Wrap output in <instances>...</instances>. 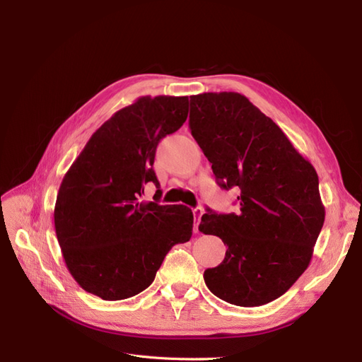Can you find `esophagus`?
Masks as SVG:
<instances>
[{
  "instance_id": "1",
  "label": "esophagus",
  "mask_w": 362,
  "mask_h": 362,
  "mask_svg": "<svg viewBox=\"0 0 362 362\" xmlns=\"http://www.w3.org/2000/svg\"><path fill=\"white\" fill-rule=\"evenodd\" d=\"M202 213H204V208H202V206H196V208H193V214H194V217H196V222H194V226H193V231H194V233H198V231H199L198 225H199V218H201Z\"/></svg>"
}]
</instances>
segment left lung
I'll use <instances>...</instances> for the list:
<instances>
[{"instance_id":"1","label":"left lung","mask_w":362,"mask_h":362,"mask_svg":"<svg viewBox=\"0 0 362 362\" xmlns=\"http://www.w3.org/2000/svg\"><path fill=\"white\" fill-rule=\"evenodd\" d=\"M189 127L217 184L240 190L237 214L206 208L201 218L199 231L228 246L221 264L204 272L206 287L237 306L278 299L308 267L325 222L315 169L240 93L190 96Z\"/></svg>"}]
</instances>
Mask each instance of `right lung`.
Masks as SVG:
<instances>
[{"instance_id": "add662e5", "label": "right lung", "mask_w": 362, "mask_h": 362, "mask_svg": "<svg viewBox=\"0 0 362 362\" xmlns=\"http://www.w3.org/2000/svg\"><path fill=\"white\" fill-rule=\"evenodd\" d=\"M189 113L187 96H141L98 128L64 175L54 225L64 262L80 287L104 300L148 288L172 246L189 242L193 213L160 205L152 169L163 137ZM155 201L140 203L144 185Z\"/></svg>"}]
</instances>
